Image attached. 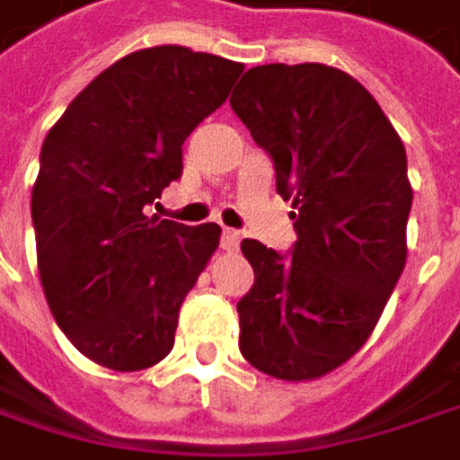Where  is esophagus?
Masks as SVG:
<instances>
[{"instance_id":"esophagus-1","label":"esophagus","mask_w":460,"mask_h":460,"mask_svg":"<svg viewBox=\"0 0 460 460\" xmlns=\"http://www.w3.org/2000/svg\"><path fill=\"white\" fill-rule=\"evenodd\" d=\"M238 243H241V233L238 230H222V249L225 252H235L238 249Z\"/></svg>"}]
</instances>
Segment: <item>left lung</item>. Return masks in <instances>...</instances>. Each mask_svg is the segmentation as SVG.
I'll list each match as a JSON object with an SVG mask.
<instances>
[{
	"label": "left lung",
	"mask_w": 460,
	"mask_h": 460,
	"mask_svg": "<svg viewBox=\"0 0 460 460\" xmlns=\"http://www.w3.org/2000/svg\"><path fill=\"white\" fill-rule=\"evenodd\" d=\"M230 105L270 156L298 241H241L254 284L238 301L241 355L276 379H314L371 336L407 262V151L376 100L325 65H262Z\"/></svg>",
	"instance_id": "left-lung-1"
}]
</instances>
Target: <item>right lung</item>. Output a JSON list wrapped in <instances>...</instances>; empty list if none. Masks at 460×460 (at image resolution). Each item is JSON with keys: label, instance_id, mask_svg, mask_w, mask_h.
Listing matches in <instances>:
<instances>
[{"label": "right lung", "instance_id": "1", "mask_svg": "<svg viewBox=\"0 0 460 460\" xmlns=\"http://www.w3.org/2000/svg\"><path fill=\"white\" fill-rule=\"evenodd\" d=\"M241 70L181 45L135 50L42 143L31 190L40 281L65 336L105 368L140 371L173 349L181 304L222 230L162 219L151 206L181 179L184 140Z\"/></svg>", "mask_w": 460, "mask_h": 460}]
</instances>
